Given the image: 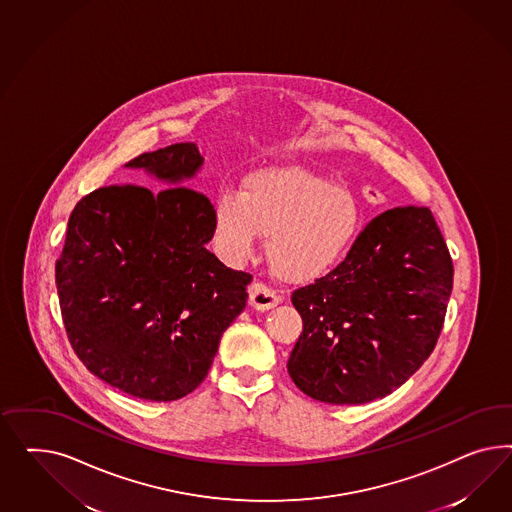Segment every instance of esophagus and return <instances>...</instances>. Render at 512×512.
Masks as SVG:
<instances>
[{
    "mask_svg": "<svg viewBox=\"0 0 512 512\" xmlns=\"http://www.w3.org/2000/svg\"><path fill=\"white\" fill-rule=\"evenodd\" d=\"M281 302V296L276 295L270 287H266L261 281H253L249 285V304L253 310H270L278 306Z\"/></svg>",
    "mask_w": 512,
    "mask_h": 512,
    "instance_id": "esophagus-1",
    "label": "esophagus"
}]
</instances>
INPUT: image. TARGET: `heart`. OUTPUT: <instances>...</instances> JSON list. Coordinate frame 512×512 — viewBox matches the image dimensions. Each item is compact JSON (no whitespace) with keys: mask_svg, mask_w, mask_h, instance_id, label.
I'll list each match as a JSON object with an SVG mask.
<instances>
[{"mask_svg":"<svg viewBox=\"0 0 512 512\" xmlns=\"http://www.w3.org/2000/svg\"><path fill=\"white\" fill-rule=\"evenodd\" d=\"M217 246L233 259L251 255L266 234V259L279 278L310 281L340 263L362 231L357 197L298 167L251 172L214 199Z\"/></svg>","mask_w":512,"mask_h":512,"instance_id":"b5f03b06","label":"heart"}]
</instances>
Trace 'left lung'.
Returning a JSON list of instances; mask_svg holds the SVG:
<instances>
[{
	"instance_id": "left-lung-1",
	"label": "left lung",
	"mask_w": 512,
	"mask_h": 512,
	"mask_svg": "<svg viewBox=\"0 0 512 512\" xmlns=\"http://www.w3.org/2000/svg\"><path fill=\"white\" fill-rule=\"evenodd\" d=\"M452 259L430 208L372 219L332 272L293 291L302 334L287 362L313 400L383 398L432 355L452 291Z\"/></svg>"
}]
</instances>
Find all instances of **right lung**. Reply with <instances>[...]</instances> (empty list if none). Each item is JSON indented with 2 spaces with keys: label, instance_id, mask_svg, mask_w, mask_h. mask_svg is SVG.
<instances>
[{
  "label": "right lung",
  "instance_id": "add662e5",
  "mask_svg": "<svg viewBox=\"0 0 512 512\" xmlns=\"http://www.w3.org/2000/svg\"><path fill=\"white\" fill-rule=\"evenodd\" d=\"M195 144L140 154L171 187H99L69 216L56 287L67 338L82 364L129 396L184 398L201 385L223 332L244 311L251 276L206 249L214 204L180 186L201 169Z\"/></svg>",
  "mask_w": 512,
  "mask_h": 512
}]
</instances>
